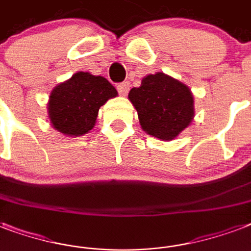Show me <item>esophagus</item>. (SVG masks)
Masks as SVG:
<instances>
[{
    "instance_id": "1",
    "label": "esophagus",
    "mask_w": 251,
    "mask_h": 251,
    "mask_svg": "<svg viewBox=\"0 0 251 251\" xmlns=\"http://www.w3.org/2000/svg\"><path fill=\"white\" fill-rule=\"evenodd\" d=\"M129 88H130V83H129V82H122V83H120L117 86L118 94L122 95V96H125V95L127 94V91H129Z\"/></svg>"
}]
</instances>
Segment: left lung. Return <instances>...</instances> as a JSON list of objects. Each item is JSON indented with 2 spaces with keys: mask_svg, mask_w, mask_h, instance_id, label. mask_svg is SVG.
<instances>
[{
  "mask_svg": "<svg viewBox=\"0 0 251 251\" xmlns=\"http://www.w3.org/2000/svg\"><path fill=\"white\" fill-rule=\"evenodd\" d=\"M142 130L160 141H172L194 120V96L189 87L164 73L149 74L129 92Z\"/></svg>",
  "mask_w": 251,
  "mask_h": 251,
  "instance_id": "left-lung-1",
  "label": "left lung"
}]
</instances>
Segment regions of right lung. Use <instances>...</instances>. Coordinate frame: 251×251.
Returning <instances> with one entry per match:
<instances>
[{
    "label": "right lung",
    "mask_w": 251,
    "mask_h": 251,
    "mask_svg": "<svg viewBox=\"0 0 251 251\" xmlns=\"http://www.w3.org/2000/svg\"><path fill=\"white\" fill-rule=\"evenodd\" d=\"M117 95L104 76L75 73L50 91L47 105L50 125L64 135L80 137L92 130L100 106Z\"/></svg>",
    "instance_id": "right-lung-1"
}]
</instances>
